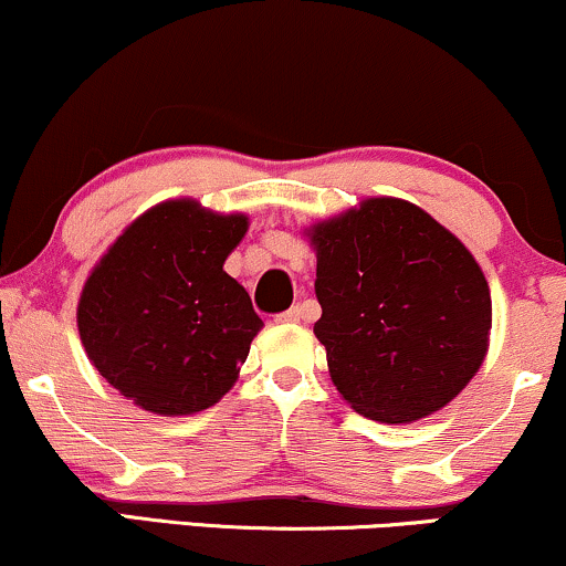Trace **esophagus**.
Listing matches in <instances>:
<instances>
[{"label":"esophagus","instance_id":"34e87169","mask_svg":"<svg viewBox=\"0 0 566 566\" xmlns=\"http://www.w3.org/2000/svg\"><path fill=\"white\" fill-rule=\"evenodd\" d=\"M300 318H303V307H300V305L290 307V311L279 313V316H276L279 324H300Z\"/></svg>","mask_w":566,"mask_h":566}]
</instances>
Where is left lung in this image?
<instances>
[{
    "instance_id": "8db88e82",
    "label": "left lung",
    "mask_w": 566,
    "mask_h": 566,
    "mask_svg": "<svg viewBox=\"0 0 566 566\" xmlns=\"http://www.w3.org/2000/svg\"><path fill=\"white\" fill-rule=\"evenodd\" d=\"M313 326L355 412L410 423L441 410L481 368L491 292L470 250L423 209L370 198L313 227Z\"/></svg>"
}]
</instances>
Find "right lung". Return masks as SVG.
Listing matches in <instances>:
<instances>
[{"instance_id":"obj_1","label":"right lung","mask_w":566,"mask_h":566,"mask_svg":"<svg viewBox=\"0 0 566 566\" xmlns=\"http://www.w3.org/2000/svg\"><path fill=\"white\" fill-rule=\"evenodd\" d=\"M245 232L242 213L167 200L135 219L91 271L77 305L83 347L143 410L200 412L238 381L263 326L224 271Z\"/></svg>"}]
</instances>
